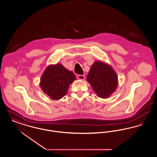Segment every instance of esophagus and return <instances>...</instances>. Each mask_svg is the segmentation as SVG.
<instances>
[{"instance_id": "obj_1", "label": "esophagus", "mask_w": 157, "mask_h": 157, "mask_svg": "<svg viewBox=\"0 0 157 157\" xmlns=\"http://www.w3.org/2000/svg\"><path fill=\"white\" fill-rule=\"evenodd\" d=\"M85 78V76L83 75H79L78 76V79L79 80H84Z\"/></svg>"}]
</instances>
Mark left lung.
Listing matches in <instances>:
<instances>
[{
    "label": "left lung",
    "mask_w": 157,
    "mask_h": 157,
    "mask_svg": "<svg viewBox=\"0 0 157 157\" xmlns=\"http://www.w3.org/2000/svg\"><path fill=\"white\" fill-rule=\"evenodd\" d=\"M86 77V81L98 97H109L118 87L117 73L111 65L104 62L95 61Z\"/></svg>",
    "instance_id": "obj_1"
}]
</instances>
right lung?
Listing matches in <instances>:
<instances>
[{"instance_id": "add662e5", "label": "right lung", "mask_w": 157, "mask_h": 157, "mask_svg": "<svg viewBox=\"0 0 157 157\" xmlns=\"http://www.w3.org/2000/svg\"><path fill=\"white\" fill-rule=\"evenodd\" d=\"M76 79L74 73L62 64L50 65L40 78V87L52 100H59L67 94L69 85Z\"/></svg>"}]
</instances>
